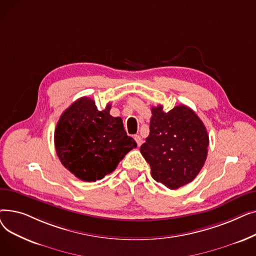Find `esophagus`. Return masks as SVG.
I'll list each match as a JSON object with an SVG mask.
<instances>
[{"label": "esophagus", "instance_id": "1", "mask_svg": "<svg viewBox=\"0 0 256 256\" xmlns=\"http://www.w3.org/2000/svg\"><path fill=\"white\" fill-rule=\"evenodd\" d=\"M134 139H135V141L137 142V145L140 146L142 144V138L139 136V135H135L134 136Z\"/></svg>", "mask_w": 256, "mask_h": 256}]
</instances>
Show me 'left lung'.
I'll return each instance as SVG.
<instances>
[{
    "mask_svg": "<svg viewBox=\"0 0 256 256\" xmlns=\"http://www.w3.org/2000/svg\"><path fill=\"white\" fill-rule=\"evenodd\" d=\"M150 135L140 152L152 176L171 190L191 182L208 156V135L202 121L184 104L169 112L163 106L152 108Z\"/></svg>",
    "mask_w": 256,
    "mask_h": 256,
    "instance_id": "1",
    "label": "left lung"
}]
</instances>
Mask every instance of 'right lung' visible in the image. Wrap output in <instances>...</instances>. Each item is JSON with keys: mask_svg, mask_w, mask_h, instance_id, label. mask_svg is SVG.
I'll list each match as a JSON object with an SVG mask.
<instances>
[{"mask_svg": "<svg viewBox=\"0 0 256 256\" xmlns=\"http://www.w3.org/2000/svg\"><path fill=\"white\" fill-rule=\"evenodd\" d=\"M100 111L93 100L80 98L61 115L55 130L56 152L62 165L84 182L113 172L137 143L126 135L122 119Z\"/></svg>", "mask_w": 256, "mask_h": 256, "instance_id": "1", "label": "right lung"}]
</instances>
